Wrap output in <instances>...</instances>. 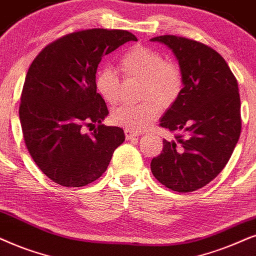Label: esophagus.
<instances>
[{
  "label": "esophagus",
  "instance_id": "obj_1",
  "mask_svg": "<svg viewBox=\"0 0 256 256\" xmlns=\"http://www.w3.org/2000/svg\"><path fill=\"white\" fill-rule=\"evenodd\" d=\"M138 136H140V134H139V132L128 130V128H126V130H125V137H126V139H132V138H134V137H138Z\"/></svg>",
  "mask_w": 256,
  "mask_h": 256
}]
</instances>
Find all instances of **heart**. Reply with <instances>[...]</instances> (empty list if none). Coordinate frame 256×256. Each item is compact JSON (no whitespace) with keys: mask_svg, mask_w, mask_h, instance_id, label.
Masks as SVG:
<instances>
[{"mask_svg":"<svg viewBox=\"0 0 256 256\" xmlns=\"http://www.w3.org/2000/svg\"><path fill=\"white\" fill-rule=\"evenodd\" d=\"M118 66L125 79L140 80L138 98L143 102L113 108L111 119L114 124L136 132L145 130L158 117L160 108H171L182 94L183 74L178 64L166 61L152 48H130L120 56ZM96 86L106 102H117L120 79L114 70L100 67L96 74Z\"/></svg>","mask_w":256,"mask_h":256,"instance_id":"obj_1","label":"heart"}]
</instances>
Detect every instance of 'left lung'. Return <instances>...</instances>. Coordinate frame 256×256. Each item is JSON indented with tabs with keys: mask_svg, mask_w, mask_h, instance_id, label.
<instances>
[{
	"mask_svg": "<svg viewBox=\"0 0 256 256\" xmlns=\"http://www.w3.org/2000/svg\"><path fill=\"white\" fill-rule=\"evenodd\" d=\"M174 52L183 74L182 94L160 119L174 132L151 160L158 182L192 192L212 182L228 163L241 134L238 80L212 47L176 35L151 38Z\"/></svg>",
	"mask_w": 256,
	"mask_h": 256,
	"instance_id": "1",
	"label": "left lung"
}]
</instances>
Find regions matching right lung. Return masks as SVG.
Masks as SVG:
<instances>
[{
	"label": "right lung",
	"instance_id": "1",
	"mask_svg": "<svg viewBox=\"0 0 256 256\" xmlns=\"http://www.w3.org/2000/svg\"><path fill=\"white\" fill-rule=\"evenodd\" d=\"M128 41L137 38L119 29L73 32L47 44L29 67L18 108L22 134L35 164L54 183L94 182L125 140L122 128L102 124L108 110L96 93V73L102 58ZM85 126L96 128L86 134Z\"/></svg>",
	"mask_w": 256,
	"mask_h": 256
}]
</instances>
